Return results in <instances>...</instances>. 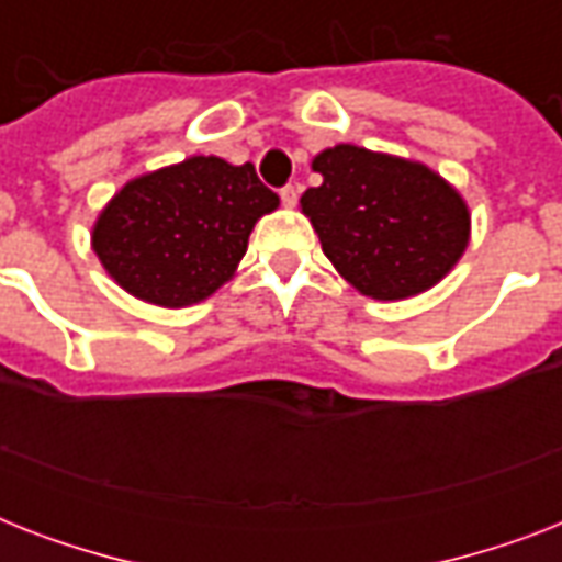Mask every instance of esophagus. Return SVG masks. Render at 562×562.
I'll use <instances>...</instances> for the list:
<instances>
[{"label": "esophagus", "mask_w": 562, "mask_h": 562, "mask_svg": "<svg viewBox=\"0 0 562 562\" xmlns=\"http://www.w3.org/2000/svg\"><path fill=\"white\" fill-rule=\"evenodd\" d=\"M297 198H300V189L294 187V183H285V187L280 189V201L285 203V206H294V203H297Z\"/></svg>", "instance_id": "34e87169"}]
</instances>
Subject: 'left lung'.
<instances>
[{
	"label": "left lung",
	"instance_id": "left-lung-1",
	"mask_svg": "<svg viewBox=\"0 0 562 562\" xmlns=\"http://www.w3.org/2000/svg\"><path fill=\"white\" fill-rule=\"evenodd\" d=\"M312 169L324 183L303 192V212L329 262L361 294L411 297L461 259L470 212L431 169L356 145L326 148Z\"/></svg>",
	"mask_w": 562,
	"mask_h": 562
}]
</instances>
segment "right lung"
Segmentation results:
<instances>
[{
    "mask_svg": "<svg viewBox=\"0 0 562 562\" xmlns=\"http://www.w3.org/2000/svg\"><path fill=\"white\" fill-rule=\"evenodd\" d=\"M277 206L250 162L189 157L131 180L101 212L92 247L134 297L180 308L233 277L254 224Z\"/></svg>",
    "mask_w": 562,
    "mask_h": 562,
    "instance_id": "add662e5",
    "label": "right lung"
}]
</instances>
